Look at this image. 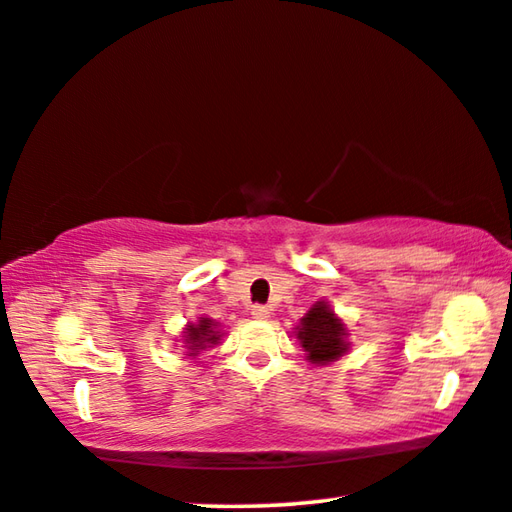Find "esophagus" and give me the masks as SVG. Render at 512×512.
<instances>
[{
  "mask_svg": "<svg viewBox=\"0 0 512 512\" xmlns=\"http://www.w3.org/2000/svg\"><path fill=\"white\" fill-rule=\"evenodd\" d=\"M250 314H253L255 319H269L271 310H269V305H253V312Z\"/></svg>",
  "mask_w": 512,
  "mask_h": 512,
  "instance_id": "esophagus-1",
  "label": "esophagus"
}]
</instances>
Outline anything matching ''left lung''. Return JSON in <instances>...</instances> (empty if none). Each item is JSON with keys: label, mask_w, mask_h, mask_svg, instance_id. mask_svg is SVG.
Wrapping results in <instances>:
<instances>
[{"label": "left lung", "mask_w": 512, "mask_h": 512, "mask_svg": "<svg viewBox=\"0 0 512 512\" xmlns=\"http://www.w3.org/2000/svg\"><path fill=\"white\" fill-rule=\"evenodd\" d=\"M344 323L330 312L326 303H316L298 326V339L307 358L314 364H326L337 360L346 353L348 344L344 342Z\"/></svg>", "instance_id": "1"}]
</instances>
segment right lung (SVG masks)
<instances>
[{"label": "right lung", "mask_w": 512, "mask_h": 512, "mask_svg": "<svg viewBox=\"0 0 512 512\" xmlns=\"http://www.w3.org/2000/svg\"><path fill=\"white\" fill-rule=\"evenodd\" d=\"M216 323L212 319H200L198 326L186 328V344H189V355H198L200 348H207L209 344L218 342V332L214 330Z\"/></svg>", "instance_id": "obj_1"}]
</instances>
